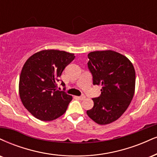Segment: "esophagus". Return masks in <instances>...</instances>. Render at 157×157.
<instances>
[{"instance_id":"obj_1","label":"esophagus","mask_w":157,"mask_h":157,"mask_svg":"<svg viewBox=\"0 0 157 157\" xmlns=\"http://www.w3.org/2000/svg\"><path fill=\"white\" fill-rule=\"evenodd\" d=\"M77 99L80 100H83L86 99V97L85 96H81V97H77Z\"/></svg>"}]
</instances>
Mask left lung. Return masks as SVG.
Returning <instances> with one entry per match:
<instances>
[{
  "mask_svg": "<svg viewBox=\"0 0 157 157\" xmlns=\"http://www.w3.org/2000/svg\"><path fill=\"white\" fill-rule=\"evenodd\" d=\"M88 67L93 84L101 86V94L94 98L87 115L100 125L110 124L128 108L135 89V71L126 56L113 50L94 51L88 55Z\"/></svg>",
  "mask_w": 157,
  "mask_h": 157,
  "instance_id": "1",
  "label": "left lung"
}]
</instances>
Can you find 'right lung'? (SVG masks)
<instances>
[{"mask_svg":"<svg viewBox=\"0 0 157 157\" xmlns=\"http://www.w3.org/2000/svg\"><path fill=\"white\" fill-rule=\"evenodd\" d=\"M75 58V54L65 51L44 50L33 54L25 63L19 94L24 107L38 119L50 121L67 110L72 97L58 90L57 82ZM61 85L65 86L63 81Z\"/></svg>","mask_w":157,"mask_h":157,"instance_id":"obj_1","label":"right lung"}]
</instances>
